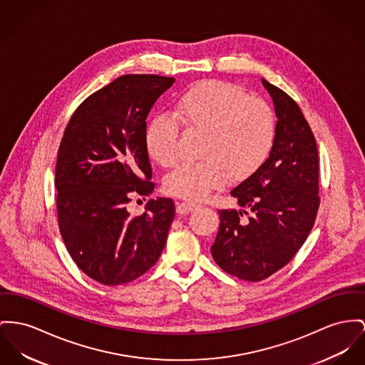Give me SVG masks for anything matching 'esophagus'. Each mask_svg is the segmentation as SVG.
<instances>
[{
    "mask_svg": "<svg viewBox=\"0 0 365 365\" xmlns=\"http://www.w3.org/2000/svg\"><path fill=\"white\" fill-rule=\"evenodd\" d=\"M199 207V205H196V203H191V202H182V203H178L177 205V213L178 215H188V213H191L192 210L195 209H197Z\"/></svg>",
    "mask_w": 365,
    "mask_h": 365,
    "instance_id": "esophagus-1",
    "label": "esophagus"
}]
</instances>
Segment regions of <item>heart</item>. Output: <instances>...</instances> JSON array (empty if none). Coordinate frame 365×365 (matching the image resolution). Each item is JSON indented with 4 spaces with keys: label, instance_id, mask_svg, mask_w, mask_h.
<instances>
[{
    "label": "heart",
    "instance_id": "b5f03b06",
    "mask_svg": "<svg viewBox=\"0 0 365 365\" xmlns=\"http://www.w3.org/2000/svg\"><path fill=\"white\" fill-rule=\"evenodd\" d=\"M173 115H158L146 127L148 155L162 168L180 158V124L203 133L200 162L182 163L170 171L163 187L168 194L200 200L227 181H242L267 160L277 137L272 108L250 98L242 87L205 80L192 84L174 102Z\"/></svg>",
    "mask_w": 365,
    "mask_h": 365
}]
</instances>
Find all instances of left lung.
Wrapping results in <instances>:
<instances>
[{
  "instance_id": "left-lung-1",
  "label": "left lung",
  "mask_w": 365,
  "mask_h": 365,
  "mask_svg": "<svg viewBox=\"0 0 365 365\" xmlns=\"http://www.w3.org/2000/svg\"><path fill=\"white\" fill-rule=\"evenodd\" d=\"M262 83L278 119L275 144L264 165L231 191L241 209L219 210L212 246L220 267L250 282L266 279L291 262L319 206L314 134L287 93L264 78Z\"/></svg>"
}]
</instances>
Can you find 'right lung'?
I'll return each instance as SVG.
<instances>
[{"label":"right lung","mask_w":365,"mask_h":365,"mask_svg":"<svg viewBox=\"0 0 365 365\" xmlns=\"http://www.w3.org/2000/svg\"><path fill=\"white\" fill-rule=\"evenodd\" d=\"M173 83L156 74L120 76L87 98L65 128L55 171L58 224L77 267L102 285L137 279L166 245L174 202L150 199L135 217L127 203L155 190L146 118Z\"/></svg>","instance_id":"obj_1"}]
</instances>
